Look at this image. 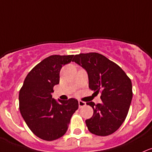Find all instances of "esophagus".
<instances>
[{
	"instance_id": "obj_1",
	"label": "esophagus",
	"mask_w": 152,
	"mask_h": 152,
	"mask_svg": "<svg viewBox=\"0 0 152 152\" xmlns=\"http://www.w3.org/2000/svg\"><path fill=\"white\" fill-rule=\"evenodd\" d=\"M85 105H86V102H83V101H79V108L83 107H84Z\"/></svg>"
}]
</instances>
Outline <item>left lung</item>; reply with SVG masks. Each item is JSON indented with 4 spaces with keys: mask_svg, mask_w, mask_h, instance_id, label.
Returning a JSON list of instances; mask_svg holds the SVG:
<instances>
[{
    "mask_svg": "<svg viewBox=\"0 0 152 152\" xmlns=\"http://www.w3.org/2000/svg\"><path fill=\"white\" fill-rule=\"evenodd\" d=\"M72 61L86 71L89 89L102 94L101 103H86L94 110L85 121L89 131L101 136L115 132L126 120L132 100L131 79L119 66L99 53H80Z\"/></svg>",
    "mask_w": 152,
    "mask_h": 152,
    "instance_id": "1",
    "label": "left lung"
}]
</instances>
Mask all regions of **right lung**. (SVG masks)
<instances>
[{"instance_id":"obj_1","label":"right lung","mask_w":152,"mask_h":152,"mask_svg":"<svg viewBox=\"0 0 152 152\" xmlns=\"http://www.w3.org/2000/svg\"><path fill=\"white\" fill-rule=\"evenodd\" d=\"M73 55L50 56L38 63L25 78L19 91V110L29 129L37 137L53 141L67 131L71 116L79 108L77 99L52 98L59 84L60 71L71 63Z\"/></svg>"}]
</instances>
